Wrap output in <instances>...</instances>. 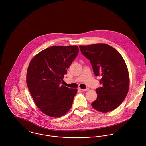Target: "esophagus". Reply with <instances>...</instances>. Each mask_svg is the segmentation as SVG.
Returning a JSON list of instances; mask_svg holds the SVG:
<instances>
[{"label":"esophagus","mask_w":146,"mask_h":146,"mask_svg":"<svg viewBox=\"0 0 146 146\" xmlns=\"http://www.w3.org/2000/svg\"><path fill=\"white\" fill-rule=\"evenodd\" d=\"M80 90H81V91H88V90H89V88H86L85 89H81V88H80Z\"/></svg>","instance_id":"34e87169"}]
</instances>
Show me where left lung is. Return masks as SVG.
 Masks as SVG:
<instances>
[{"instance_id":"left-lung-1","label":"left lung","mask_w":146,"mask_h":146,"mask_svg":"<svg viewBox=\"0 0 146 146\" xmlns=\"http://www.w3.org/2000/svg\"><path fill=\"white\" fill-rule=\"evenodd\" d=\"M82 54L88 59L94 74L100 76L102 87L97 88V99L92 107L107 113L117 108L128 92L129 77L126 63L121 54L106 44L79 46Z\"/></svg>"}]
</instances>
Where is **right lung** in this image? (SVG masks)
I'll use <instances>...</instances> for the list:
<instances>
[{
	"mask_svg": "<svg viewBox=\"0 0 146 146\" xmlns=\"http://www.w3.org/2000/svg\"><path fill=\"white\" fill-rule=\"evenodd\" d=\"M78 51L77 46H52L39 52L30 62L28 88L36 106L49 116H64L72 107L77 89L61 83Z\"/></svg>",
	"mask_w": 146,
	"mask_h": 146,
	"instance_id": "1",
	"label": "right lung"
}]
</instances>
